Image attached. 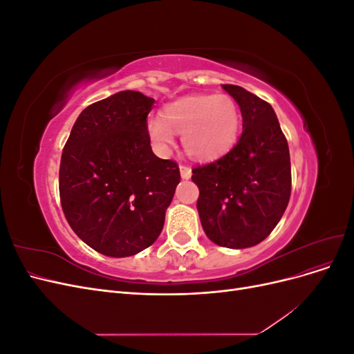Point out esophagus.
<instances>
[{
    "mask_svg": "<svg viewBox=\"0 0 354 354\" xmlns=\"http://www.w3.org/2000/svg\"><path fill=\"white\" fill-rule=\"evenodd\" d=\"M180 174H181V178L189 180L192 176V168L187 165H180Z\"/></svg>",
    "mask_w": 354,
    "mask_h": 354,
    "instance_id": "esophagus-1",
    "label": "esophagus"
}]
</instances>
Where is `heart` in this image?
Segmentation results:
<instances>
[{"label":"heart","instance_id":"1","mask_svg":"<svg viewBox=\"0 0 354 354\" xmlns=\"http://www.w3.org/2000/svg\"><path fill=\"white\" fill-rule=\"evenodd\" d=\"M239 109L230 95L199 94L167 104L160 118L147 121V136L160 152L181 134L185 152L196 160H212L229 152L239 133Z\"/></svg>","mask_w":354,"mask_h":354}]
</instances>
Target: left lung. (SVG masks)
Returning a JSON list of instances; mask_svg holds the SVG:
<instances>
[{
	"label": "left lung",
	"mask_w": 354,
	"mask_h": 354,
	"mask_svg": "<svg viewBox=\"0 0 354 354\" xmlns=\"http://www.w3.org/2000/svg\"><path fill=\"white\" fill-rule=\"evenodd\" d=\"M242 113V136L229 153L192 169L196 208L207 236L242 250L264 241L291 196L288 142L272 106L238 85L224 84Z\"/></svg>",
	"instance_id": "8db88e82"
}]
</instances>
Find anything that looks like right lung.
Instances as JSON below:
<instances>
[{
  "mask_svg": "<svg viewBox=\"0 0 354 354\" xmlns=\"http://www.w3.org/2000/svg\"><path fill=\"white\" fill-rule=\"evenodd\" d=\"M153 103L131 90L95 102L80 113L63 147V212L78 238L103 255L121 259L151 246L180 183L174 160L152 152Z\"/></svg>",
  "mask_w": 354,
  "mask_h": 354,
  "instance_id": "obj_1",
  "label": "right lung"
}]
</instances>
